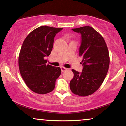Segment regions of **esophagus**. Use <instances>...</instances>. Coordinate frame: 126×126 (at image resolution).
<instances>
[{
	"mask_svg": "<svg viewBox=\"0 0 126 126\" xmlns=\"http://www.w3.org/2000/svg\"><path fill=\"white\" fill-rule=\"evenodd\" d=\"M61 71L62 72L65 71H67L68 70V68H65V67H61Z\"/></svg>",
	"mask_w": 126,
	"mask_h": 126,
	"instance_id": "esophagus-1",
	"label": "esophagus"
}]
</instances>
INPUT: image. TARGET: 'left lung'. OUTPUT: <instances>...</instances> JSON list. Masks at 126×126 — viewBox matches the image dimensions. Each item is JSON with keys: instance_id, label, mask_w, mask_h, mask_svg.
Wrapping results in <instances>:
<instances>
[{"instance_id": "8db88e82", "label": "left lung", "mask_w": 126, "mask_h": 126, "mask_svg": "<svg viewBox=\"0 0 126 126\" xmlns=\"http://www.w3.org/2000/svg\"><path fill=\"white\" fill-rule=\"evenodd\" d=\"M81 34L79 55L83 57L81 73L72 70L74 77L70 83L73 94L87 96L94 94L102 84L110 65L109 52L102 36L90 26L73 29Z\"/></svg>"}]
</instances>
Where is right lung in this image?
<instances>
[{"label": "right lung", "mask_w": 126, "mask_h": 126, "mask_svg": "<svg viewBox=\"0 0 126 126\" xmlns=\"http://www.w3.org/2000/svg\"><path fill=\"white\" fill-rule=\"evenodd\" d=\"M62 30L63 28L39 27L32 31L22 43L18 58L19 71L27 87L37 94L52 92L61 73L59 67L46 65L45 57L50 55L54 37Z\"/></svg>", "instance_id": "right-lung-1"}]
</instances>
